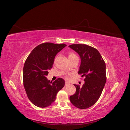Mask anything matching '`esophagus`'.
<instances>
[{
  "label": "esophagus",
  "mask_w": 130,
  "mask_h": 130,
  "mask_svg": "<svg viewBox=\"0 0 130 130\" xmlns=\"http://www.w3.org/2000/svg\"><path fill=\"white\" fill-rule=\"evenodd\" d=\"M70 84L68 83V82H65V86H68V85H69Z\"/></svg>",
  "instance_id": "1"
}]
</instances>
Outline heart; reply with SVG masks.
Segmentation results:
<instances>
[{
  "label": "heart",
  "instance_id": "heart-1",
  "mask_svg": "<svg viewBox=\"0 0 130 130\" xmlns=\"http://www.w3.org/2000/svg\"><path fill=\"white\" fill-rule=\"evenodd\" d=\"M76 57H77V55L75 53H74L73 52H69V53H68V58H69V60L70 59H72L75 58H76ZM64 77H65V78L66 79H68V76L67 75H66V74L64 75Z\"/></svg>",
  "mask_w": 130,
  "mask_h": 130
}]
</instances>
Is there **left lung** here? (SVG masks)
I'll return each mask as SVG.
<instances>
[{"mask_svg":"<svg viewBox=\"0 0 130 130\" xmlns=\"http://www.w3.org/2000/svg\"><path fill=\"white\" fill-rule=\"evenodd\" d=\"M68 47L80 55L81 65L78 73L85 77L82 87L74 84L76 91L69 99L76 107L87 108L98 101L105 86V63L99 52L94 47L85 44H72Z\"/></svg>","mask_w":130,"mask_h":130,"instance_id":"1","label":"left lung"}]
</instances>
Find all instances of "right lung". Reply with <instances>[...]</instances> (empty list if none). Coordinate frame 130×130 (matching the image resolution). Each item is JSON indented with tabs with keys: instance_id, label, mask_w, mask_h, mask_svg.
<instances>
[{
	"instance_id": "obj_1",
	"label": "right lung",
	"mask_w": 130,
	"mask_h": 130,
	"mask_svg": "<svg viewBox=\"0 0 130 130\" xmlns=\"http://www.w3.org/2000/svg\"><path fill=\"white\" fill-rule=\"evenodd\" d=\"M65 46V44H41L33 49L25 61L24 86L29 99L36 106L46 107L51 105L65 85L62 78L52 82L46 76L52 67L55 55Z\"/></svg>"
}]
</instances>
